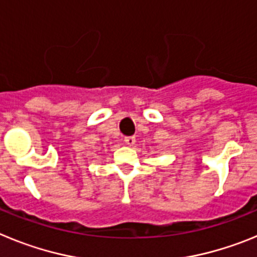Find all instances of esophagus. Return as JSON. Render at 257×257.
Instances as JSON below:
<instances>
[{
    "mask_svg": "<svg viewBox=\"0 0 257 257\" xmlns=\"http://www.w3.org/2000/svg\"><path fill=\"white\" fill-rule=\"evenodd\" d=\"M135 136H126V138H124V143H126L127 145H130V147H133V145L135 144Z\"/></svg>",
    "mask_w": 257,
    "mask_h": 257,
    "instance_id": "obj_1",
    "label": "esophagus"
}]
</instances>
